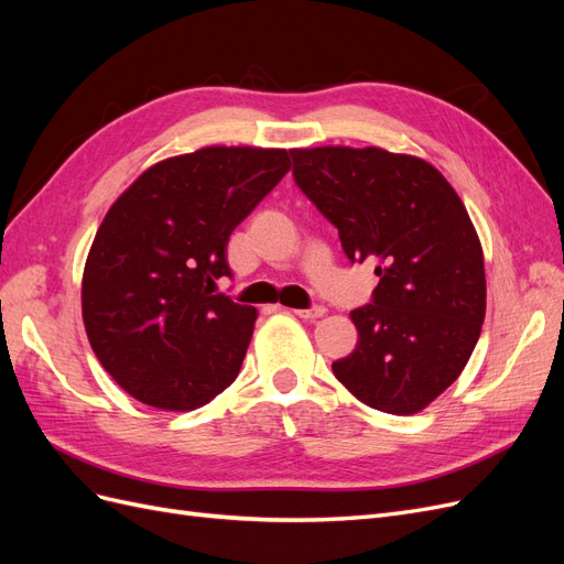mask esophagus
<instances>
[{
  "label": "esophagus",
  "mask_w": 564,
  "mask_h": 564,
  "mask_svg": "<svg viewBox=\"0 0 564 564\" xmlns=\"http://www.w3.org/2000/svg\"><path fill=\"white\" fill-rule=\"evenodd\" d=\"M296 317H301V319H317V317H322L324 313H327V308H322V305H315V308H305V311H292Z\"/></svg>",
  "instance_id": "1"
}]
</instances>
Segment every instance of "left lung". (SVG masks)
Returning a JSON list of instances; mask_svg holds the SVG:
<instances>
[{"label":"left lung","mask_w":564,"mask_h":564,"mask_svg":"<svg viewBox=\"0 0 564 564\" xmlns=\"http://www.w3.org/2000/svg\"><path fill=\"white\" fill-rule=\"evenodd\" d=\"M292 158L348 259L377 263L373 303L350 313L357 346L334 377L371 409L416 414L458 379L482 332L485 256L464 202L404 152L319 145Z\"/></svg>","instance_id":"8db88e82"}]
</instances>
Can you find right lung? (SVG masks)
<instances>
[{
  "instance_id": "add662e5",
  "label": "right lung",
  "mask_w": 564,
  "mask_h": 564,
  "mask_svg": "<svg viewBox=\"0 0 564 564\" xmlns=\"http://www.w3.org/2000/svg\"><path fill=\"white\" fill-rule=\"evenodd\" d=\"M292 169L284 148L207 145L166 158L119 195L82 275L98 362L139 402L191 412L240 373L259 313L216 292L232 230Z\"/></svg>"
}]
</instances>
